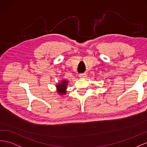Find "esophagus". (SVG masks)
Masks as SVG:
<instances>
[{
    "mask_svg": "<svg viewBox=\"0 0 147 147\" xmlns=\"http://www.w3.org/2000/svg\"><path fill=\"white\" fill-rule=\"evenodd\" d=\"M86 76V74H79V77L81 78H84Z\"/></svg>",
    "mask_w": 147,
    "mask_h": 147,
    "instance_id": "34e87169",
    "label": "esophagus"
}]
</instances>
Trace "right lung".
Instances as JSON below:
<instances>
[{
    "label": "right lung",
    "instance_id": "right-lung-1",
    "mask_svg": "<svg viewBox=\"0 0 147 147\" xmlns=\"http://www.w3.org/2000/svg\"><path fill=\"white\" fill-rule=\"evenodd\" d=\"M67 84H68V81L62 80L61 84L57 85V89H58L59 92L61 94H65V90H66V88H67Z\"/></svg>",
    "mask_w": 147,
    "mask_h": 147
}]
</instances>
